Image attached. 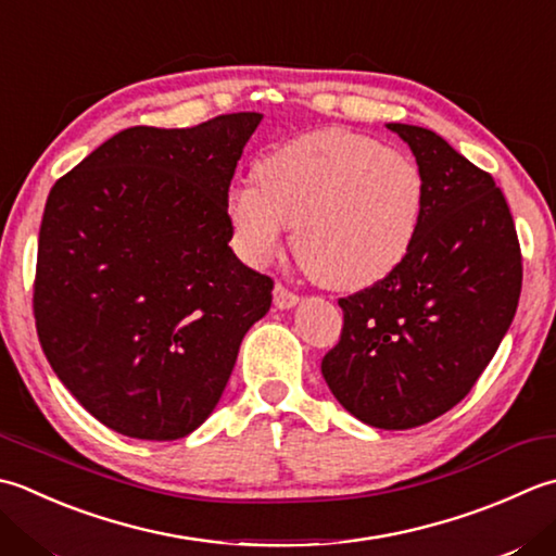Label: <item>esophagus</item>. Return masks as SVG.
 <instances>
[{"mask_svg":"<svg viewBox=\"0 0 556 556\" xmlns=\"http://www.w3.org/2000/svg\"><path fill=\"white\" fill-rule=\"evenodd\" d=\"M296 303H299V293L281 285V281H277V287H275V306L281 308V311H287V308L296 306Z\"/></svg>","mask_w":556,"mask_h":556,"instance_id":"1","label":"esophagus"}]
</instances>
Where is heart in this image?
<instances>
[{"label": "heart", "instance_id": "obj_1", "mask_svg": "<svg viewBox=\"0 0 556 556\" xmlns=\"http://www.w3.org/2000/svg\"><path fill=\"white\" fill-rule=\"evenodd\" d=\"M427 182L400 149L342 127L318 129L267 154L255 185L228 194L236 245L267 265L293 228V253L318 285L358 291L402 265L417 241Z\"/></svg>", "mask_w": 556, "mask_h": 556}]
</instances>
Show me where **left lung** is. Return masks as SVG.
Masks as SVG:
<instances>
[{"label":"left lung","instance_id":"obj_1","mask_svg":"<svg viewBox=\"0 0 556 556\" xmlns=\"http://www.w3.org/2000/svg\"><path fill=\"white\" fill-rule=\"evenodd\" d=\"M427 182L417 241L378 285L340 299V342L320 371L376 429H415L458 405L514 320L523 257L504 192L431 129L390 123Z\"/></svg>","mask_w":556,"mask_h":556}]
</instances>
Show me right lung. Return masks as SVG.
<instances>
[{
	"instance_id": "right-lung-1",
	"label": "right lung",
	"mask_w": 556,
	"mask_h": 556,
	"mask_svg": "<svg viewBox=\"0 0 556 556\" xmlns=\"http://www.w3.org/2000/svg\"><path fill=\"white\" fill-rule=\"evenodd\" d=\"M260 113L129 127L52 185L33 313L86 412L123 437L176 441L212 415L267 275L228 248V188Z\"/></svg>"
}]
</instances>
